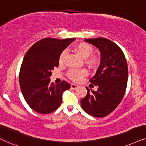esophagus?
<instances>
[{
  "mask_svg": "<svg viewBox=\"0 0 146 146\" xmlns=\"http://www.w3.org/2000/svg\"><path fill=\"white\" fill-rule=\"evenodd\" d=\"M79 88V86H77L76 84H71V88L73 90H77V88Z\"/></svg>",
  "mask_w": 146,
  "mask_h": 146,
  "instance_id": "obj_1",
  "label": "esophagus"
}]
</instances>
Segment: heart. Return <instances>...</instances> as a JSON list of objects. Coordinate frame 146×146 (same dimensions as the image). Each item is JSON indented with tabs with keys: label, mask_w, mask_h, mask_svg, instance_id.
Here are the masks:
<instances>
[{
	"label": "heart",
	"mask_w": 146,
	"mask_h": 146,
	"mask_svg": "<svg viewBox=\"0 0 146 146\" xmlns=\"http://www.w3.org/2000/svg\"><path fill=\"white\" fill-rule=\"evenodd\" d=\"M75 51L76 52L77 54L82 57L84 59H86L88 57H90L93 54L94 48L91 45L88 43H80L77 44L75 47ZM67 52L63 51L60 54L59 56V62L60 63H62L65 59ZM98 62L97 58L94 56L90 57V58L87 60L88 63L90 67H94L96 64ZM87 75V71L84 69H71L70 70L68 73V77H69L71 80L74 82H79L82 79L84 76Z\"/></svg>",
	"instance_id": "1"
}]
</instances>
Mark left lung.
<instances>
[{"mask_svg": "<svg viewBox=\"0 0 146 146\" xmlns=\"http://www.w3.org/2000/svg\"><path fill=\"white\" fill-rule=\"evenodd\" d=\"M98 48L100 63L90 82L98 86L97 91L86 87L88 94L81 100V106L88 114L104 117L113 111L122 100L128 80V67L122 50L104 38L86 39Z\"/></svg>", "mask_w": 146, "mask_h": 146, "instance_id": "8db88e82", "label": "left lung"}]
</instances>
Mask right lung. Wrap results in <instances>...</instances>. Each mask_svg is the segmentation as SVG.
<instances>
[{
    "mask_svg": "<svg viewBox=\"0 0 146 146\" xmlns=\"http://www.w3.org/2000/svg\"><path fill=\"white\" fill-rule=\"evenodd\" d=\"M75 40L44 38L25 54L20 69L19 85L24 99L34 111L49 114L61 104L62 93L71 86L64 81L54 85L50 77L54 68L58 67L62 52Z\"/></svg>",
    "mask_w": 146,
    "mask_h": 146,
    "instance_id": "add662e5",
    "label": "right lung"
}]
</instances>
